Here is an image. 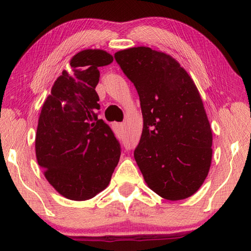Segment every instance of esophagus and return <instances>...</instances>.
I'll return each mask as SVG.
<instances>
[{"label":"esophagus","mask_w":251,"mask_h":251,"mask_svg":"<svg viewBox=\"0 0 251 251\" xmlns=\"http://www.w3.org/2000/svg\"><path fill=\"white\" fill-rule=\"evenodd\" d=\"M116 126L118 127V128H123V127H124V124H123V123H117Z\"/></svg>","instance_id":"esophagus-1"}]
</instances>
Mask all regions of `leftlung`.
I'll return each instance as SVG.
<instances>
[{"label":"left lung","instance_id":"obj_1","mask_svg":"<svg viewBox=\"0 0 251 251\" xmlns=\"http://www.w3.org/2000/svg\"><path fill=\"white\" fill-rule=\"evenodd\" d=\"M115 59L137 90L143 131L134 157L147 186L167 201L197 192L209 173L212 133L193 78L171 55L137 46Z\"/></svg>","mask_w":251,"mask_h":251}]
</instances>
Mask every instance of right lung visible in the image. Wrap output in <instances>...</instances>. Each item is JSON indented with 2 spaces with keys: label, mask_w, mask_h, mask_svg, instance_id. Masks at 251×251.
<instances>
[{
  "label": "right lung",
  "mask_w": 251,
  "mask_h": 251,
  "mask_svg": "<svg viewBox=\"0 0 251 251\" xmlns=\"http://www.w3.org/2000/svg\"><path fill=\"white\" fill-rule=\"evenodd\" d=\"M104 50L75 54L46 97L35 136V154L46 179L63 197L82 201L108 186L121 157L120 143L97 117L99 67L113 62Z\"/></svg>",
  "instance_id": "obj_1"
}]
</instances>
